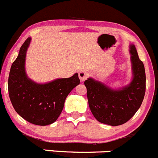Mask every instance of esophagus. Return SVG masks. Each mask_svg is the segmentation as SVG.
Listing matches in <instances>:
<instances>
[{"label": "esophagus", "mask_w": 158, "mask_h": 158, "mask_svg": "<svg viewBox=\"0 0 158 158\" xmlns=\"http://www.w3.org/2000/svg\"><path fill=\"white\" fill-rule=\"evenodd\" d=\"M88 76H89V74L87 71L82 70V71H81L79 72V78L81 81H85V80L88 77Z\"/></svg>", "instance_id": "esophagus-1"}]
</instances>
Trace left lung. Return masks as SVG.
<instances>
[{
  "label": "left lung",
  "mask_w": 158,
  "mask_h": 158,
  "mask_svg": "<svg viewBox=\"0 0 158 158\" xmlns=\"http://www.w3.org/2000/svg\"><path fill=\"white\" fill-rule=\"evenodd\" d=\"M132 78L128 85L113 89L89 77L84 81L90 111L103 124L117 126L128 122L141 106L145 94V71L137 50L130 44Z\"/></svg>",
  "instance_id": "8db88e82"
}]
</instances>
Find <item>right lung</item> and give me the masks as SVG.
Wrapping results in <instances>:
<instances>
[{
	"instance_id": "1",
	"label": "right lung",
	"mask_w": 158,
	"mask_h": 158,
	"mask_svg": "<svg viewBox=\"0 0 158 158\" xmlns=\"http://www.w3.org/2000/svg\"><path fill=\"white\" fill-rule=\"evenodd\" d=\"M30 42L29 37L11 65L8 78L9 97L15 111L22 118L32 124L48 126L58 118L66 97L80 84V79L77 73L68 78H58L45 84L29 78L25 61Z\"/></svg>"
}]
</instances>
